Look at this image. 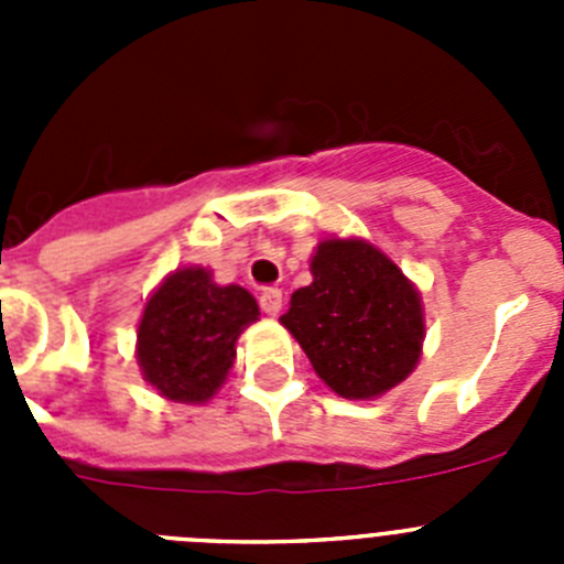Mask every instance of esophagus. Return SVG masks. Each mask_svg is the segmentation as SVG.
<instances>
[{
  "instance_id": "esophagus-1",
  "label": "esophagus",
  "mask_w": 564,
  "mask_h": 564,
  "mask_svg": "<svg viewBox=\"0 0 564 564\" xmlns=\"http://www.w3.org/2000/svg\"><path fill=\"white\" fill-rule=\"evenodd\" d=\"M259 307L268 313V316H276L282 311V291L279 288H265L259 293Z\"/></svg>"
}]
</instances>
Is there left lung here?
Listing matches in <instances>:
<instances>
[{"mask_svg": "<svg viewBox=\"0 0 564 564\" xmlns=\"http://www.w3.org/2000/svg\"><path fill=\"white\" fill-rule=\"evenodd\" d=\"M313 282L279 318L313 370L341 398H378L415 370L423 347L421 293L367 239H325Z\"/></svg>", "mask_w": 564, "mask_h": 564, "instance_id": "obj_1", "label": "left lung"}]
</instances>
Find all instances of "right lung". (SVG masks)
Segmentation results:
<instances>
[{
    "label": "right lung",
    "instance_id": "obj_1",
    "mask_svg": "<svg viewBox=\"0 0 564 564\" xmlns=\"http://www.w3.org/2000/svg\"><path fill=\"white\" fill-rule=\"evenodd\" d=\"M259 318L257 299L217 285L206 268H177L149 296L138 325V364L163 398L206 403L237 358V338Z\"/></svg>",
    "mask_w": 564,
    "mask_h": 564
}]
</instances>
